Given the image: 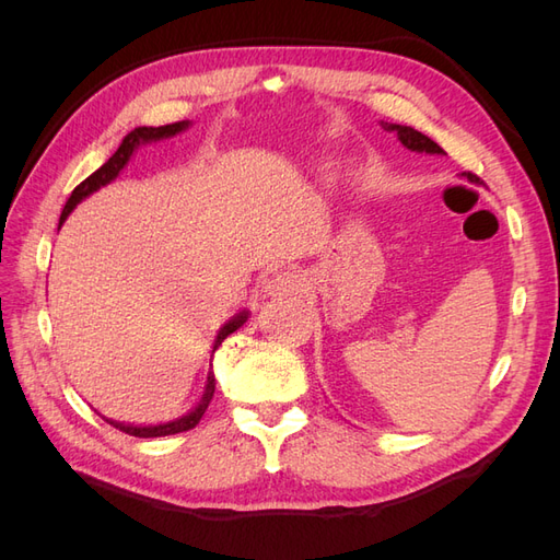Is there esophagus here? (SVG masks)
I'll return each mask as SVG.
<instances>
[{
  "instance_id": "esophagus-1",
  "label": "esophagus",
  "mask_w": 560,
  "mask_h": 560,
  "mask_svg": "<svg viewBox=\"0 0 560 560\" xmlns=\"http://www.w3.org/2000/svg\"><path fill=\"white\" fill-rule=\"evenodd\" d=\"M303 287H306V278H303L299 270L287 268L266 282L264 292L268 296H292V294L303 292Z\"/></svg>"
}]
</instances>
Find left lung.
I'll return each mask as SVG.
<instances>
[{"label":"left lung","instance_id":"obj_1","mask_svg":"<svg viewBox=\"0 0 560 560\" xmlns=\"http://www.w3.org/2000/svg\"><path fill=\"white\" fill-rule=\"evenodd\" d=\"M381 126L387 130V132H397V140L406 147V149H411V151H416V154H436V156H442V154H446V151L439 147L436 142H432L428 135H422V132H418L416 128H411V126H399V124H387V121H381Z\"/></svg>","mask_w":560,"mask_h":560}]
</instances>
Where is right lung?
<instances>
[{
	"mask_svg": "<svg viewBox=\"0 0 560 560\" xmlns=\"http://www.w3.org/2000/svg\"><path fill=\"white\" fill-rule=\"evenodd\" d=\"M191 126V121H177V124H171V126H159V128H151V126H140L130 130L121 147H118L114 151V156L103 165L97 167V171L83 179L77 189L72 191L70 200L65 202V210L60 214V226L65 224V219L70 217V212L79 206V202L83 198H89L91 194H95L97 189H103V186H107L109 182H114L118 177V173L124 171V167L128 165L130 156L138 151V147L142 144H151V142H161V140H167V138H175V135H179L182 130H186ZM249 317V311H241L235 313L226 325L217 331V338H214V346H212V352L222 346V341L226 336H231L235 329H241L245 322ZM214 395V374H212V364H210V374H208V383H206V389H202V395L198 399V404L194 406V409L189 413H184L175 420H167V422H159V425H130V422H118V420H112V418H105L109 425H114L116 430H121L126 434H132V436H167V434H177V432H186L198 425V420L202 418V413H206V409L210 406V399Z\"/></svg>",
	"mask_w": 560,
	"mask_h": 560,
	"instance_id": "1",
	"label": "right lung"
}]
</instances>
